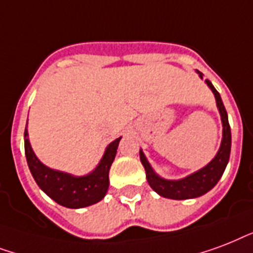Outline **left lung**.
I'll return each instance as SVG.
<instances>
[{
	"label": "left lung",
	"mask_w": 253,
	"mask_h": 253,
	"mask_svg": "<svg viewBox=\"0 0 253 253\" xmlns=\"http://www.w3.org/2000/svg\"><path fill=\"white\" fill-rule=\"evenodd\" d=\"M198 75L201 79H203V74L199 71ZM206 84L209 85L216 100V107L220 113V120L223 125V137L220 146L216 156L211 160L206 166H203L202 169L194 171L190 175L181 179H165V178L160 177L156 171L153 170L152 165L145 157L144 152L140 149V160L141 164L144 165L145 173H146V179L150 187L164 198H169V199H193L206 194L214 187L218 181L222 178L226 166L230 160L231 153V128L228 124V116H227L226 108L223 105L222 97L219 95V92L215 89L210 80L206 79Z\"/></svg>",
	"instance_id": "1"
}]
</instances>
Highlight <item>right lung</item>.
<instances>
[{"label":"right lung","mask_w":253,"mask_h":253,"mask_svg":"<svg viewBox=\"0 0 253 253\" xmlns=\"http://www.w3.org/2000/svg\"><path fill=\"white\" fill-rule=\"evenodd\" d=\"M23 137L27 165L33 174V178L41 190L44 191L52 201L68 209H83L95 205L105 197L109 187V169L116 157L117 146L121 137L112 141L105 148L99 165L91 173L82 177L51 169L39 161L29 141L27 125Z\"/></svg>","instance_id":"add662e5"}]
</instances>
